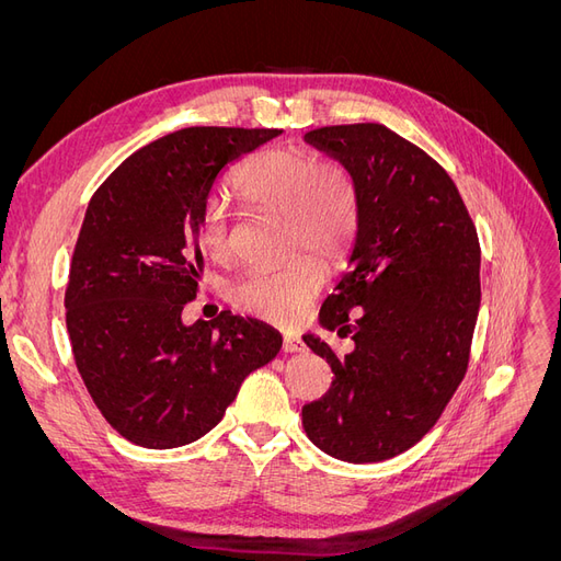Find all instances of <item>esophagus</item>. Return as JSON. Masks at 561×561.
Masks as SVG:
<instances>
[{
    "label": "esophagus",
    "mask_w": 561,
    "mask_h": 561,
    "mask_svg": "<svg viewBox=\"0 0 561 561\" xmlns=\"http://www.w3.org/2000/svg\"><path fill=\"white\" fill-rule=\"evenodd\" d=\"M304 348H307V346H304V342H301L299 336H295V334H285L283 336V351L285 353H301Z\"/></svg>",
    "instance_id": "esophagus-1"
}]
</instances>
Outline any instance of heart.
<instances>
[{
  "label": "heart",
  "mask_w": 561,
  "mask_h": 561,
  "mask_svg": "<svg viewBox=\"0 0 561 561\" xmlns=\"http://www.w3.org/2000/svg\"><path fill=\"white\" fill-rule=\"evenodd\" d=\"M233 186L254 210L283 215L287 252L307 250L278 268L250 271L233 285V304L276 325H295L325 283V268L317 259L339 264L355 241L360 182L342 159H320L309 149L287 147L248 159L233 173ZM201 245L217 264L236 257L233 219L219 203L203 213Z\"/></svg>",
  "instance_id": "heart-1"
}]
</instances>
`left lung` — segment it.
Wrapping results in <instances>:
<instances>
[{
  "instance_id": "1",
  "label": "left lung",
  "mask_w": 561,
  "mask_h": 561,
  "mask_svg": "<svg viewBox=\"0 0 561 561\" xmlns=\"http://www.w3.org/2000/svg\"><path fill=\"white\" fill-rule=\"evenodd\" d=\"M307 142L353 168L363 206L351 268L320 309L322 328L351 336L355 348L339 358L304 336L334 379L301 407V423L325 454L377 463L414 447L466 377L480 239L449 173L396 130L322 126Z\"/></svg>"
}]
</instances>
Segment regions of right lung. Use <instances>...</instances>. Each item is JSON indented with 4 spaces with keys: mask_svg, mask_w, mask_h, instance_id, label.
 <instances>
[{
    "mask_svg": "<svg viewBox=\"0 0 561 561\" xmlns=\"http://www.w3.org/2000/svg\"><path fill=\"white\" fill-rule=\"evenodd\" d=\"M278 128L192 126L145 145L98 186L75 245L65 320L79 375L110 426L147 449L222 421L283 339L222 311L184 325L203 271L201 219L222 168Z\"/></svg>",
    "mask_w": 561,
    "mask_h": 561,
    "instance_id": "add662e5",
    "label": "right lung"
}]
</instances>
